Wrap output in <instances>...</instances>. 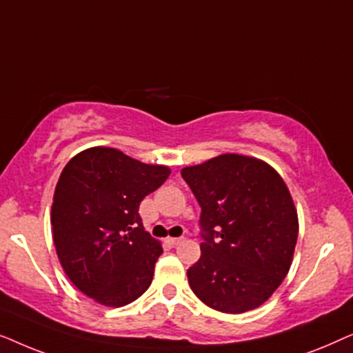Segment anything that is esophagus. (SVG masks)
Wrapping results in <instances>:
<instances>
[{"label":"esophagus","mask_w":353,"mask_h":353,"mask_svg":"<svg viewBox=\"0 0 353 353\" xmlns=\"http://www.w3.org/2000/svg\"><path fill=\"white\" fill-rule=\"evenodd\" d=\"M167 243L170 244V245H173V248H175V245H178V244H181V243H183V238H168V239H167Z\"/></svg>","instance_id":"obj_1"}]
</instances>
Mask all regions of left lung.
<instances>
[{"instance_id":"8db88e82","label":"left lung","mask_w":353,"mask_h":353,"mask_svg":"<svg viewBox=\"0 0 353 353\" xmlns=\"http://www.w3.org/2000/svg\"><path fill=\"white\" fill-rule=\"evenodd\" d=\"M201 205L192 292L223 313L257 308L291 267L299 221L283 178L259 159L223 154L181 170Z\"/></svg>"}]
</instances>
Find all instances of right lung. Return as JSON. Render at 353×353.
Listing matches in <instances>:
<instances>
[{
  "label": "right lung",
  "instance_id": "right-lung-1",
  "mask_svg": "<svg viewBox=\"0 0 353 353\" xmlns=\"http://www.w3.org/2000/svg\"><path fill=\"white\" fill-rule=\"evenodd\" d=\"M170 175L112 148L77 154L62 170L51 209L52 239L70 281L108 307L146 292L162 245L144 231L139 204Z\"/></svg>",
  "mask_w": 353,
  "mask_h": 353
}]
</instances>
